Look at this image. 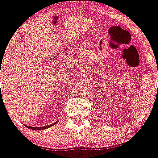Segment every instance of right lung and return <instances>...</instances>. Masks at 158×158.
Masks as SVG:
<instances>
[{"mask_svg":"<svg viewBox=\"0 0 158 158\" xmlns=\"http://www.w3.org/2000/svg\"><path fill=\"white\" fill-rule=\"evenodd\" d=\"M55 124H56V123H52V124H50V125H48V126H45V127H28V126H26L25 125V127H27L28 128L31 129V130H45V129H47V128H49L50 127H52L53 125H55Z\"/></svg>","mask_w":158,"mask_h":158,"instance_id":"1","label":"right lung"}]
</instances>
